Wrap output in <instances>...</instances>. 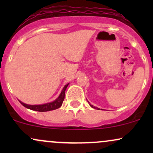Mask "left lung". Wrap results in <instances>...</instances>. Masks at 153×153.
<instances>
[{
    "instance_id": "left-lung-1",
    "label": "left lung",
    "mask_w": 153,
    "mask_h": 153,
    "mask_svg": "<svg viewBox=\"0 0 153 153\" xmlns=\"http://www.w3.org/2000/svg\"><path fill=\"white\" fill-rule=\"evenodd\" d=\"M90 106H91V107H92V108H96V109H99V108H96V107H95V106H93V105H91V104H90Z\"/></svg>"
}]
</instances>
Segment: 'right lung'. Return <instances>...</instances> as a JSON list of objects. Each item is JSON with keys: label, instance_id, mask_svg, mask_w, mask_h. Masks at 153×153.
I'll list each match as a JSON object with an SVG mask.
<instances>
[{"label": "right lung", "instance_id": "1", "mask_svg": "<svg viewBox=\"0 0 153 153\" xmlns=\"http://www.w3.org/2000/svg\"><path fill=\"white\" fill-rule=\"evenodd\" d=\"M69 83H68L63 88V89L61 91V94H59L57 99L54 100V101L50 103H45V104H42V105H29L26 104V103L22 102V101H19L26 108H29V109L33 110V111H40V112H44V111H52L57 109L62 106L63 101L65 99V90L67 87L68 86Z\"/></svg>", "mask_w": 153, "mask_h": 153}]
</instances>
